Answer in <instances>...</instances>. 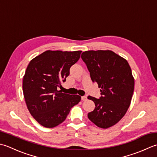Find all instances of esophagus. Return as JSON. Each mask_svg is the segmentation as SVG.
I'll return each instance as SVG.
<instances>
[{
	"label": "esophagus",
	"instance_id": "esophagus-1",
	"mask_svg": "<svg viewBox=\"0 0 157 157\" xmlns=\"http://www.w3.org/2000/svg\"><path fill=\"white\" fill-rule=\"evenodd\" d=\"M87 96H82L81 97V100H82V101H85L86 100H87Z\"/></svg>",
	"mask_w": 157,
	"mask_h": 157
}]
</instances>
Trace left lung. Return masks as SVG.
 <instances>
[{"instance_id": "1", "label": "left lung", "mask_w": 157, "mask_h": 157, "mask_svg": "<svg viewBox=\"0 0 157 157\" xmlns=\"http://www.w3.org/2000/svg\"><path fill=\"white\" fill-rule=\"evenodd\" d=\"M81 58L93 82L101 88L99 99L88 96L95 105L88 118L98 127L106 129L119 122L129 107L134 90L132 70L126 59L109 50L85 52Z\"/></svg>"}]
</instances>
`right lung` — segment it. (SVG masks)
Returning <instances> with one entry per match:
<instances>
[{
    "instance_id": "1",
    "label": "right lung",
    "mask_w": 157,
    "mask_h": 157,
    "mask_svg": "<svg viewBox=\"0 0 157 157\" xmlns=\"http://www.w3.org/2000/svg\"><path fill=\"white\" fill-rule=\"evenodd\" d=\"M81 52L47 51L28 64L23 78L24 96L30 113L42 126L53 128L62 123L70 108L81 101L79 95L64 94L59 88Z\"/></svg>"
}]
</instances>
